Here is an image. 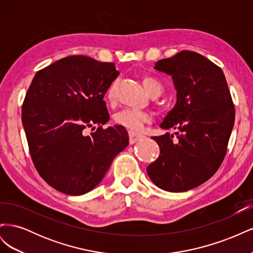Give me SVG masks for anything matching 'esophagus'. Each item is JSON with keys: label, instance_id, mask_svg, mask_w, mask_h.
Wrapping results in <instances>:
<instances>
[{"label": "esophagus", "instance_id": "1", "mask_svg": "<svg viewBox=\"0 0 253 253\" xmlns=\"http://www.w3.org/2000/svg\"><path fill=\"white\" fill-rule=\"evenodd\" d=\"M128 137H129V143L133 144L137 141H139L140 139L143 138V135L142 134H139V133H136V132H133V131H129L128 132Z\"/></svg>", "mask_w": 253, "mask_h": 253}]
</instances>
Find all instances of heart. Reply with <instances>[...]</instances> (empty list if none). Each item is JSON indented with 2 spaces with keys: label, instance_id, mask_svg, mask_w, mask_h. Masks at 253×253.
Instances as JSON below:
<instances>
[{
  "label": "heart",
  "instance_id": "heart-1",
  "mask_svg": "<svg viewBox=\"0 0 253 253\" xmlns=\"http://www.w3.org/2000/svg\"><path fill=\"white\" fill-rule=\"evenodd\" d=\"M144 88L151 96H158L163 91V84L152 76H144L142 78ZM116 96V86L113 83L106 93V99L109 102H113ZM152 119L151 114L145 111H137L132 109H125L114 115V122L117 126H124L129 131H140L144 124H148Z\"/></svg>",
  "mask_w": 253,
  "mask_h": 253
}]
</instances>
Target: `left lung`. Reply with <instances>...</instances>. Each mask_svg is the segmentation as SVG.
I'll return each instance as SVG.
<instances>
[{
    "label": "left lung",
    "instance_id": "obj_1",
    "mask_svg": "<svg viewBox=\"0 0 253 253\" xmlns=\"http://www.w3.org/2000/svg\"><path fill=\"white\" fill-rule=\"evenodd\" d=\"M154 68L172 76L177 90L175 106L160 125L176 133L152 137L160 154L147 172L160 189L183 192L208 180L223 163L234 104L223 71L200 53L181 50Z\"/></svg>",
    "mask_w": 253,
    "mask_h": 253
}]
</instances>
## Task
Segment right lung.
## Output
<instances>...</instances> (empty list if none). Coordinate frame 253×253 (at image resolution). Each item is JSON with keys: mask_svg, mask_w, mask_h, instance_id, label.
<instances>
[{"mask_svg": "<svg viewBox=\"0 0 253 253\" xmlns=\"http://www.w3.org/2000/svg\"><path fill=\"white\" fill-rule=\"evenodd\" d=\"M118 75L112 62L70 56L40 70L28 87L22 124L30 156L41 177L60 192H89L128 144L124 126L102 127L110 119L103 97ZM94 125L96 131L85 135Z\"/></svg>", "mask_w": 253, "mask_h": 253, "instance_id": "obj_1", "label": "right lung"}]
</instances>
